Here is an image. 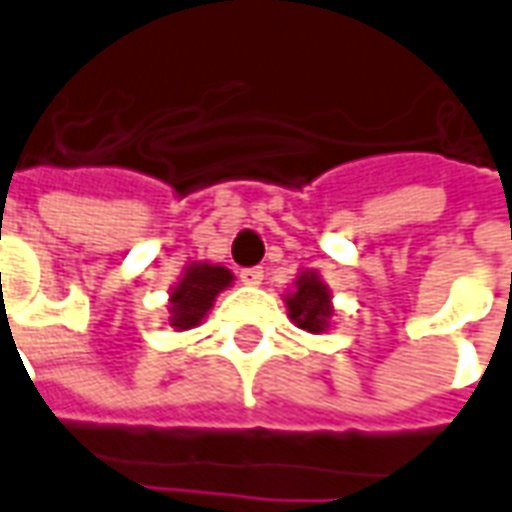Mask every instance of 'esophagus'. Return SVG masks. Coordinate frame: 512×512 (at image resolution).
I'll return each instance as SVG.
<instances>
[{
    "label": "esophagus",
    "instance_id": "1",
    "mask_svg": "<svg viewBox=\"0 0 512 512\" xmlns=\"http://www.w3.org/2000/svg\"><path fill=\"white\" fill-rule=\"evenodd\" d=\"M238 279H241L244 285H260V282H263V271H260V268H241V271H238Z\"/></svg>",
    "mask_w": 512,
    "mask_h": 512
}]
</instances>
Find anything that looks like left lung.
Wrapping results in <instances>:
<instances>
[{"mask_svg":"<svg viewBox=\"0 0 512 512\" xmlns=\"http://www.w3.org/2000/svg\"><path fill=\"white\" fill-rule=\"evenodd\" d=\"M287 312L306 331L320 333L328 328L331 317V295L317 274H304L295 282V293L287 298Z\"/></svg>","mask_w":512,"mask_h":512,"instance_id":"1","label":"left lung"}]
</instances>
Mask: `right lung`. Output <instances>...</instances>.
<instances>
[{"label": "right lung", "instance_id": "1", "mask_svg": "<svg viewBox=\"0 0 512 512\" xmlns=\"http://www.w3.org/2000/svg\"><path fill=\"white\" fill-rule=\"evenodd\" d=\"M230 279L233 274L222 266L200 263V266L187 268L179 287H173V295H170V312H173L170 325L179 331L198 325L214 304V298L230 285Z\"/></svg>", "mask_w": 512, "mask_h": 512}]
</instances>
